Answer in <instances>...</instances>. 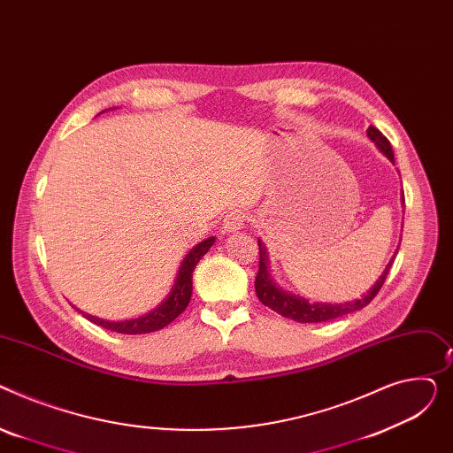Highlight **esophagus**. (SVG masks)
<instances>
[{
	"instance_id": "obj_1",
	"label": "esophagus",
	"mask_w": 453,
	"mask_h": 453,
	"mask_svg": "<svg viewBox=\"0 0 453 453\" xmlns=\"http://www.w3.org/2000/svg\"><path fill=\"white\" fill-rule=\"evenodd\" d=\"M247 223V216L243 210H232L226 214L225 221H223V228L226 232H235V230H242Z\"/></svg>"
}]
</instances>
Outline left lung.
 <instances>
[{
    "mask_svg": "<svg viewBox=\"0 0 453 453\" xmlns=\"http://www.w3.org/2000/svg\"><path fill=\"white\" fill-rule=\"evenodd\" d=\"M367 137L377 144V148L389 158L391 163H395V157H393V148L389 144V141L382 135V133L375 127V126H369L367 127ZM403 203H404V196H403ZM257 245H259V269H257V276H256V295L259 298V302L269 307L273 311H276L278 314H281L283 318H290V320L300 322V324H316V322H329L334 320V318L345 316L349 312L360 311L364 309L371 300H373L379 290L382 288L388 273L393 265V257L388 263L386 271L382 273V276L377 280V283L371 287L365 295L360 300H353V302H345V303H316V302H307L302 296L296 295H290V292L280 288L274 280L271 278L269 273V256H267V249H265L261 239H257Z\"/></svg>",
    "mask_w": 453,
    "mask_h": 453,
    "instance_id": "1",
    "label": "left lung"
}]
</instances>
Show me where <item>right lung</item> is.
Wrapping results in <instances>:
<instances>
[{"label": "right lung", "instance_id": "add662e5", "mask_svg": "<svg viewBox=\"0 0 453 453\" xmlns=\"http://www.w3.org/2000/svg\"><path fill=\"white\" fill-rule=\"evenodd\" d=\"M216 237H208L204 242L197 243L186 257L182 259L175 283L170 290V295L165 298V302H161V305H157L151 312L139 316V318H131V320H122V322H110V320H102V318L91 316L88 312H82L89 322L108 329V331H115V333H122V334H146V333H153L166 327L168 324H172L175 318L188 307L190 298H192V274L196 265L199 263V259L210 250V247L214 245Z\"/></svg>", "mask_w": 453, "mask_h": 453}]
</instances>
